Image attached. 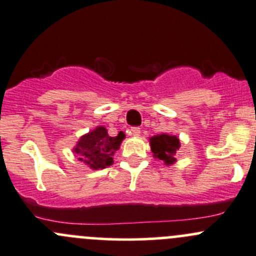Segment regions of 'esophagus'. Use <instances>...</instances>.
<instances>
[{
	"label": "esophagus",
	"instance_id": "obj_1",
	"mask_svg": "<svg viewBox=\"0 0 256 256\" xmlns=\"http://www.w3.org/2000/svg\"><path fill=\"white\" fill-rule=\"evenodd\" d=\"M130 134H131V135H132V136H140L141 128H131Z\"/></svg>",
	"mask_w": 256,
	"mask_h": 256
}]
</instances>
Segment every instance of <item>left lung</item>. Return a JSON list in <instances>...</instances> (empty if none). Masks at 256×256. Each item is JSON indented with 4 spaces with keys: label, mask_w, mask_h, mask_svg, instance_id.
<instances>
[{
    "label": "left lung",
    "mask_w": 256,
    "mask_h": 256,
    "mask_svg": "<svg viewBox=\"0 0 256 256\" xmlns=\"http://www.w3.org/2000/svg\"><path fill=\"white\" fill-rule=\"evenodd\" d=\"M150 146L154 154V158H158L164 162V164L170 166L174 164L176 160V154L180 147V138L174 135L168 134H158L150 138Z\"/></svg>",
    "instance_id": "left-lung-1"
}]
</instances>
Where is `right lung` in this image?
<instances>
[{
  "label": "right lung",
  "instance_id": "add662e5",
  "mask_svg": "<svg viewBox=\"0 0 256 256\" xmlns=\"http://www.w3.org/2000/svg\"><path fill=\"white\" fill-rule=\"evenodd\" d=\"M124 138L125 134L122 131L112 138L104 126H98L79 138L73 147V152L78 156L79 161L84 162L94 171L106 168L114 164L112 156L120 148Z\"/></svg>",
  "mask_w": 256,
  "mask_h": 256
}]
</instances>
